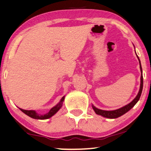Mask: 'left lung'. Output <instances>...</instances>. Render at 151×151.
I'll use <instances>...</instances> for the list:
<instances>
[{"label":"left lung","instance_id":"obj_1","mask_svg":"<svg viewBox=\"0 0 151 151\" xmlns=\"http://www.w3.org/2000/svg\"><path fill=\"white\" fill-rule=\"evenodd\" d=\"M137 58L139 59V64H140V70L141 72V84H140V89H139V93L137 94V96L134 99V100L132 102H130L129 104L127 105L124 106L120 108V109H117V110H114V111H104V110H101L97 108H96L95 106L92 105V108L93 110L94 111V112L96 113V114L101 115V116L104 117V118H111V119H114V118H117L118 117H120L121 115H124V113H126L128 111H129L132 108H133L134 106V105L136 104L138 102V101L140 99L141 92H142V90H143V76H142V68H141V61L140 59H139V57L137 56Z\"/></svg>","mask_w":151,"mask_h":151}]
</instances>
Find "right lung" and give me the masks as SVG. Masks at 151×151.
Returning a JSON list of instances; mask_svg holds the SVG:
<instances>
[{
    "mask_svg": "<svg viewBox=\"0 0 151 151\" xmlns=\"http://www.w3.org/2000/svg\"><path fill=\"white\" fill-rule=\"evenodd\" d=\"M64 97H65L64 96H63V97L61 98V101L59 102V104H57L55 106L52 108V109L50 110L49 112L45 115L38 114V113H37L35 111H33V110L28 111V110H24L22 109H19L21 110L24 113H25L26 115H27L28 116L31 117V118H32L33 119H38V120H45V119H48L51 118L52 116H53V115L61 109V106H62L63 101H64Z\"/></svg>",
    "mask_w": 151,
    "mask_h": 151,
    "instance_id": "1",
    "label": "right lung"
}]
</instances>
